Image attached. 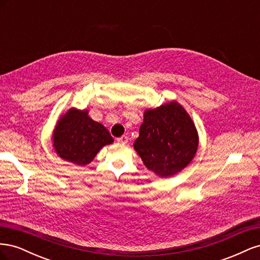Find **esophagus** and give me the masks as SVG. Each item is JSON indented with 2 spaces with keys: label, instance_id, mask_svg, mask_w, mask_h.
<instances>
[{
  "label": "esophagus",
  "instance_id": "esophagus-1",
  "mask_svg": "<svg viewBox=\"0 0 260 260\" xmlns=\"http://www.w3.org/2000/svg\"><path fill=\"white\" fill-rule=\"evenodd\" d=\"M117 142L121 143V144H125L128 142V137L127 136H121L120 138H117Z\"/></svg>",
  "mask_w": 260,
  "mask_h": 260
}]
</instances>
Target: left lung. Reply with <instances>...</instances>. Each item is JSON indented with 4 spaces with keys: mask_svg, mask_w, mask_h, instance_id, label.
<instances>
[{
    "mask_svg": "<svg viewBox=\"0 0 260 260\" xmlns=\"http://www.w3.org/2000/svg\"><path fill=\"white\" fill-rule=\"evenodd\" d=\"M135 149L147 169L170 177L187 166L199 138L192 119L177 102L146 111Z\"/></svg>",
    "mask_w": 260,
    "mask_h": 260,
    "instance_id": "1",
    "label": "left lung"
}]
</instances>
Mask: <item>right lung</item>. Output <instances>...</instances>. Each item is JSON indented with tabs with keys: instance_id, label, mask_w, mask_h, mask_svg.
<instances>
[{
	"instance_id": "1",
	"label": "right lung",
	"mask_w": 260,
	"mask_h": 260,
	"mask_svg": "<svg viewBox=\"0 0 260 260\" xmlns=\"http://www.w3.org/2000/svg\"><path fill=\"white\" fill-rule=\"evenodd\" d=\"M53 142L62 159L76 166H85L102 147L114 140L103 124L91 119L88 112L70 109L55 128Z\"/></svg>"
}]
</instances>
